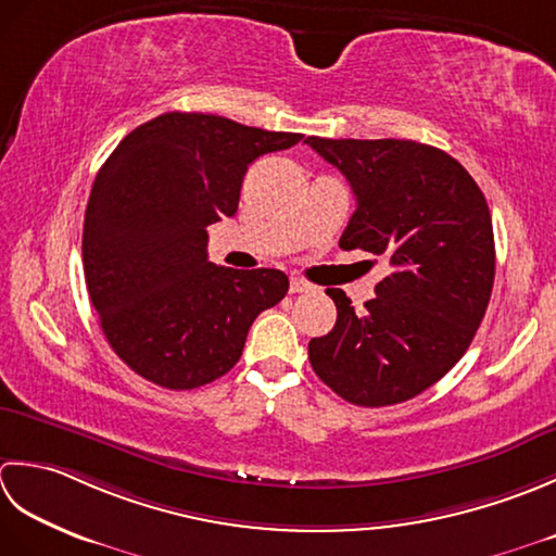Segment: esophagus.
<instances>
[{
  "label": "esophagus",
  "mask_w": 556,
  "mask_h": 556,
  "mask_svg": "<svg viewBox=\"0 0 556 556\" xmlns=\"http://www.w3.org/2000/svg\"><path fill=\"white\" fill-rule=\"evenodd\" d=\"M314 286L304 278H290V292H312Z\"/></svg>",
  "instance_id": "esophagus-1"
}]
</instances>
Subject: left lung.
Masks as SVG:
<instances>
[{
	"label": "left lung",
	"mask_w": 556,
	"mask_h": 556,
	"mask_svg": "<svg viewBox=\"0 0 556 556\" xmlns=\"http://www.w3.org/2000/svg\"><path fill=\"white\" fill-rule=\"evenodd\" d=\"M304 143L341 169L357 199L341 247L391 264L362 312L343 290H326L338 319L309 341L312 369L353 405L410 401L466 355L490 304V206L468 169L434 146L321 136Z\"/></svg>",
	"instance_id": "obj_1"
}]
</instances>
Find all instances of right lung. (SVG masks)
Listing matches in <instances>:
<instances>
[{"label": "right lung", "mask_w": 556, "mask_h": 556, "mask_svg": "<svg viewBox=\"0 0 556 556\" xmlns=\"http://www.w3.org/2000/svg\"><path fill=\"white\" fill-rule=\"evenodd\" d=\"M300 139L165 112L98 169L84 220L86 288L110 348L139 377L173 391L220 379L256 316L286 298L282 270L211 264L206 228L237 213L249 163Z\"/></svg>", "instance_id": "right-lung-1"}]
</instances>
